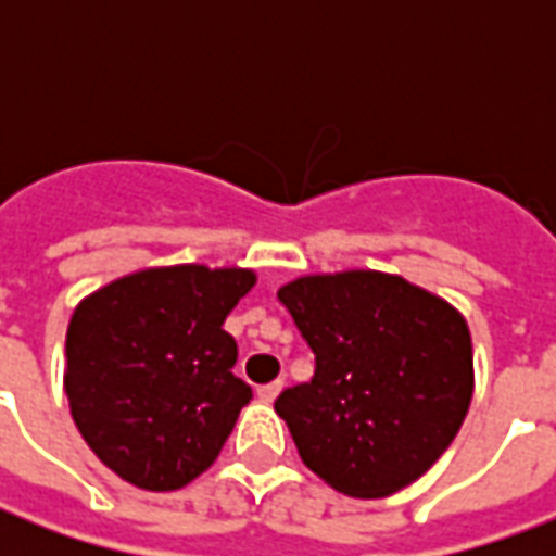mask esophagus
<instances>
[{
    "label": "esophagus",
    "instance_id": "esophagus-1",
    "mask_svg": "<svg viewBox=\"0 0 556 556\" xmlns=\"http://www.w3.org/2000/svg\"><path fill=\"white\" fill-rule=\"evenodd\" d=\"M282 384H286V381H282V378H277V381H270V384L258 387L255 393H258V399H262V402H274V399L279 396V390H282Z\"/></svg>",
    "mask_w": 556,
    "mask_h": 556
}]
</instances>
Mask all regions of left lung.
<instances>
[{
  "label": "left lung",
  "mask_w": 556,
  "mask_h": 556,
  "mask_svg": "<svg viewBox=\"0 0 556 556\" xmlns=\"http://www.w3.org/2000/svg\"><path fill=\"white\" fill-rule=\"evenodd\" d=\"M277 298L315 354L313 378L274 402L303 465L351 497H387L422 477L473 396L465 318L378 270L301 277Z\"/></svg>",
  "instance_id": "left-lung-1"
}]
</instances>
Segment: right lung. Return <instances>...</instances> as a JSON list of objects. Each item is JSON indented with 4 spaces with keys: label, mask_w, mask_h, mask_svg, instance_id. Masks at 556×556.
<instances>
[{
    "label": "right lung",
    "mask_w": 556,
    "mask_h": 556,
    "mask_svg": "<svg viewBox=\"0 0 556 556\" xmlns=\"http://www.w3.org/2000/svg\"><path fill=\"white\" fill-rule=\"evenodd\" d=\"M255 286L241 267H148L79 303L67 327L71 417L103 465L175 491L214 465L253 390L226 315Z\"/></svg>",
    "instance_id": "right-lung-1"
}]
</instances>
